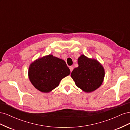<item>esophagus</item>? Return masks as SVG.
I'll return each mask as SVG.
<instances>
[{
  "mask_svg": "<svg viewBox=\"0 0 130 130\" xmlns=\"http://www.w3.org/2000/svg\"><path fill=\"white\" fill-rule=\"evenodd\" d=\"M69 69H70V72H72L73 71V69H74V68H73V66H70L69 67Z\"/></svg>",
  "mask_w": 130,
  "mask_h": 130,
  "instance_id": "esophagus-1",
  "label": "esophagus"
}]
</instances>
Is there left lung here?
I'll return each instance as SVG.
<instances>
[{
	"mask_svg": "<svg viewBox=\"0 0 130 130\" xmlns=\"http://www.w3.org/2000/svg\"><path fill=\"white\" fill-rule=\"evenodd\" d=\"M78 67L74 68L71 77L78 88L85 92H92L102 84L105 76L103 67L95 59L82 55L78 58Z\"/></svg>",
	"mask_w": 130,
	"mask_h": 130,
	"instance_id": "left-lung-1",
	"label": "left lung"
}]
</instances>
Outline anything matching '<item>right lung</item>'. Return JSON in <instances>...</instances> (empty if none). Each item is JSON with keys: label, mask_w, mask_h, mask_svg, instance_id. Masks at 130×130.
Returning a JSON list of instances; mask_svg holds the SVG:
<instances>
[{"label": "right lung", "mask_w": 130, "mask_h": 130, "mask_svg": "<svg viewBox=\"0 0 130 130\" xmlns=\"http://www.w3.org/2000/svg\"><path fill=\"white\" fill-rule=\"evenodd\" d=\"M29 77L34 87L48 93L57 87L70 70L64 60L49 55L32 62L29 69Z\"/></svg>", "instance_id": "add662e5"}]
</instances>
